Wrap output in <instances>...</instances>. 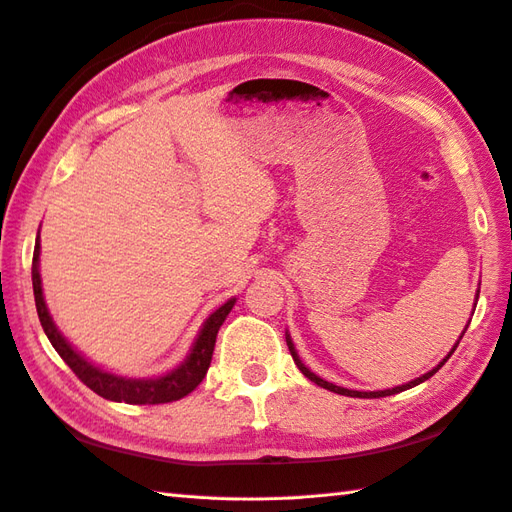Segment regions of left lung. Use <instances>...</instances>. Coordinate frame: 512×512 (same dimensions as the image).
<instances>
[{
  "label": "left lung",
  "instance_id": "left-lung-1",
  "mask_svg": "<svg viewBox=\"0 0 512 512\" xmlns=\"http://www.w3.org/2000/svg\"><path fill=\"white\" fill-rule=\"evenodd\" d=\"M480 294V292H478ZM462 338V336H460ZM285 342H288V349H290V353H292V358H294V364L299 366V371L307 377V379H312L314 384H318L320 388H327V390H331V392H338V395H344V397H360V399H379V397H388V395H397V392H403V390H408V388H412V386H419V384H423L425 379H430L438 368H441L449 358H451V353L456 351V347H458V342H456V347L449 351V355L447 358L438 364L436 368H432L430 373H425V375H421V377H417L414 379V382H410V384H403V386H397V388H388V390H377V392H360V390H349V388H340V386H336V384H329V382H325V379H320L318 375H314L310 368H307L301 360H299V355H296V351H294V344H292V340H290V336H285Z\"/></svg>",
  "mask_w": 512,
  "mask_h": 512
}]
</instances>
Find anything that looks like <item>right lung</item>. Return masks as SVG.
<instances>
[{"instance_id": "1", "label": "right lung", "mask_w": 512, "mask_h": 512, "mask_svg": "<svg viewBox=\"0 0 512 512\" xmlns=\"http://www.w3.org/2000/svg\"><path fill=\"white\" fill-rule=\"evenodd\" d=\"M39 237L34 242V255H32V288H34V303H37V314L41 320V327L45 331L47 340L52 342V347L56 353L61 355L65 364L76 373L82 384L89 386L95 395H100L104 399L111 401H124V403H133V406H154V403H170L187 397L202 379L207 375V368L211 364V355L213 347H216V336L218 329L224 323V318L229 316L233 310L235 299L227 301L222 307H218L213 312L205 325H202L200 334L194 342L192 353L187 355V360L174 368L172 373L157 377V379H126V377H117L113 373H104L102 368L93 366L82 358L80 353L69 347V342L61 336V331L56 329L52 323L50 312H47L45 301H43V290H41V275H39Z\"/></svg>"}]
</instances>
